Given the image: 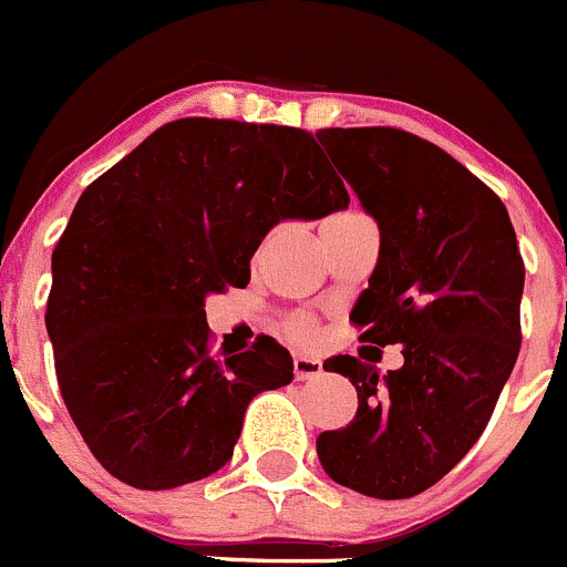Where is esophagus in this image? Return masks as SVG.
Segmentation results:
<instances>
[{"label":"esophagus","instance_id":"obj_1","mask_svg":"<svg viewBox=\"0 0 567 567\" xmlns=\"http://www.w3.org/2000/svg\"><path fill=\"white\" fill-rule=\"evenodd\" d=\"M322 374V363L311 355H295V378L297 380H313Z\"/></svg>","mask_w":567,"mask_h":567}]
</instances>
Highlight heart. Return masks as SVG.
Wrapping results in <instances>:
<instances>
[{"label":"heart","instance_id":"heart-1","mask_svg":"<svg viewBox=\"0 0 567 567\" xmlns=\"http://www.w3.org/2000/svg\"><path fill=\"white\" fill-rule=\"evenodd\" d=\"M347 217H358V215H355V212H350V215H336V217H330L328 223L347 220ZM289 333L295 336V339H300V341H311L313 339V324L308 322V319H291V322H289Z\"/></svg>","mask_w":567,"mask_h":567}]
</instances>
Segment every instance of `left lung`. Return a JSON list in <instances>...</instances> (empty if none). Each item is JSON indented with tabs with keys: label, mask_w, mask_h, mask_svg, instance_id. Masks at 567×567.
Listing matches in <instances>:
<instances>
[{
	"label": "left lung",
	"mask_w": 567,
	"mask_h": 567,
	"mask_svg": "<svg viewBox=\"0 0 567 567\" xmlns=\"http://www.w3.org/2000/svg\"><path fill=\"white\" fill-rule=\"evenodd\" d=\"M317 140L380 228V256L350 319L361 341L402 344L400 369L333 355L358 411L324 430L328 476L372 498H408L450 474L485 430L520 350L524 261L496 193L446 151L389 126Z\"/></svg>",
	"instance_id": "8db88e82"
}]
</instances>
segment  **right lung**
<instances>
[{
  "label": "right lung",
  "instance_id": "right-lung-1",
  "mask_svg": "<svg viewBox=\"0 0 567 567\" xmlns=\"http://www.w3.org/2000/svg\"><path fill=\"white\" fill-rule=\"evenodd\" d=\"M347 206L311 134L217 117L165 123L82 193L52 254L47 330L65 408L106 472L167 491L231 461L250 400L295 363L267 336L212 358L206 297L248 286L281 220Z\"/></svg>",
  "mask_w": 567,
  "mask_h": 567
}]
</instances>
